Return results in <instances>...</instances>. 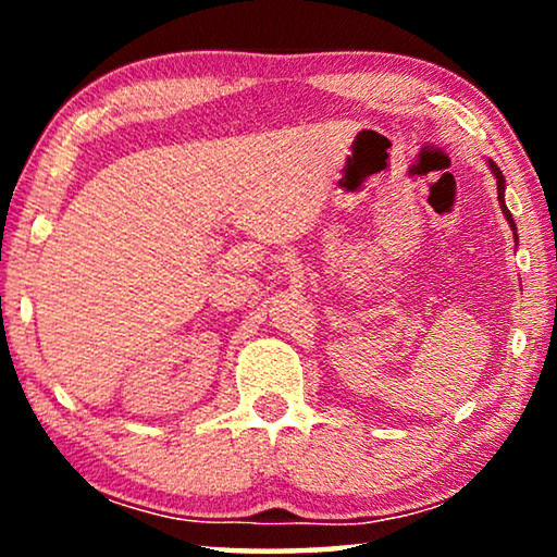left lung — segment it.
<instances>
[{
  "mask_svg": "<svg viewBox=\"0 0 557 557\" xmlns=\"http://www.w3.org/2000/svg\"><path fill=\"white\" fill-rule=\"evenodd\" d=\"M492 164V172H494V177H497V195H499V205H502V212H505V218L509 220V225H512V231H517L515 227V220H512V212L507 210V205H505V177H502V172H499V166L494 164V162H490ZM515 238H517V233H515Z\"/></svg>",
  "mask_w": 557,
  "mask_h": 557,
  "instance_id": "left-lung-1",
  "label": "left lung"
}]
</instances>
